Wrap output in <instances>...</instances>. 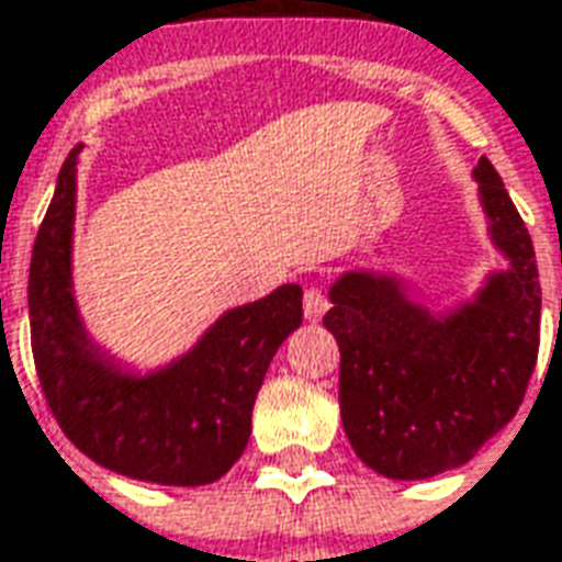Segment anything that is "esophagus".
I'll return each mask as SVG.
<instances>
[{
  "instance_id": "1",
  "label": "esophagus",
  "mask_w": 562,
  "mask_h": 562,
  "mask_svg": "<svg viewBox=\"0 0 562 562\" xmlns=\"http://www.w3.org/2000/svg\"><path fill=\"white\" fill-rule=\"evenodd\" d=\"M302 311L308 321H323V314L329 311V299L323 296V290H317V286H308L302 296Z\"/></svg>"
}]
</instances>
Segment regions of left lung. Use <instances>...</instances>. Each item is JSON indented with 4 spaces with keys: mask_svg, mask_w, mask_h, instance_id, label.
<instances>
[{
    "mask_svg": "<svg viewBox=\"0 0 562 562\" xmlns=\"http://www.w3.org/2000/svg\"><path fill=\"white\" fill-rule=\"evenodd\" d=\"M491 239L509 260L449 314L395 276L344 272L323 326L341 350L338 401L353 452L386 479L467 464L518 413L539 356L542 290L530 233L488 158L473 170Z\"/></svg>",
    "mask_w": 562,
    "mask_h": 562,
    "instance_id": "8db88e82",
    "label": "left lung"
}]
</instances>
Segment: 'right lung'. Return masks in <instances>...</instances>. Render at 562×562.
I'll list each match as a JSON object with an SVG mask.
<instances>
[{
  "mask_svg": "<svg viewBox=\"0 0 562 562\" xmlns=\"http://www.w3.org/2000/svg\"><path fill=\"white\" fill-rule=\"evenodd\" d=\"M80 149L59 170L29 266V329L44 398L65 437L95 464L155 485H209L248 446L269 362L302 323V286L284 284L231 308L170 366L125 371L89 338L74 302Z\"/></svg>",
  "mask_w": 562,
  "mask_h": 562,
  "instance_id": "obj_1",
  "label": "right lung"
}]
</instances>
